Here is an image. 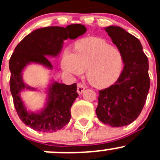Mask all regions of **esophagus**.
I'll return each mask as SVG.
<instances>
[{
  "instance_id": "34e87169",
  "label": "esophagus",
  "mask_w": 160,
  "mask_h": 160,
  "mask_svg": "<svg viewBox=\"0 0 160 160\" xmlns=\"http://www.w3.org/2000/svg\"><path fill=\"white\" fill-rule=\"evenodd\" d=\"M84 90L85 88L83 84H81V83H78V84H77V93H78L79 94H81V93L84 91Z\"/></svg>"
}]
</instances>
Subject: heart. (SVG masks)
<instances>
[{"label": "heart", "instance_id": "b5f03b06", "mask_svg": "<svg viewBox=\"0 0 160 160\" xmlns=\"http://www.w3.org/2000/svg\"><path fill=\"white\" fill-rule=\"evenodd\" d=\"M62 70L80 76L86 70L88 81L96 88L110 86L118 80L124 66L122 52L104 39L85 38L77 42L74 52L66 50L61 62Z\"/></svg>", "mask_w": 160, "mask_h": 160}]
</instances>
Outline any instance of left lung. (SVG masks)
<instances>
[{
  "instance_id": "left-lung-1",
  "label": "left lung",
  "mask_w": 160,
  "mask_h": 160,
  "mask_svg": "<svg viewBox=\"0 0 160 160\" xmlns=\"http://www.w3.org/2000/svg\"><path fill=\"white\" fill-rule=\"evenodd\" d=\"M105 31L122 52L125 66L117 81L99 91L96 114L103 123L122 127L133 122L144 107L150 87L149 60L136 37L118 26Z\"/></svg>"
}]
</instances>
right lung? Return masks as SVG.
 Returning a JSON list of instances; mask_svg holds the SVG:
<instances>
[{"mask_svg": "<svg viewBox=\"0 0 160 160\" xmlns=\"http://www.w3.org/2000/svg\"><path fill=\"white\" fill-rule=\"evenodd\" d=\"M87 28L80 24L70 25L67 28L50 26L33 31L18 44L9 60L11 71L10 90L14 105L19 118L25 125L42 132H54L63 128L71 118L70 108L79 96L77 84L66 85L52 81L48 88L46 106L34 113L27 111L20 97L25 89H36L25 84L22 71L28 64H41L51 70V62L46 56H57L60 53L64 40L75 39L83 35Z\"/></svg>", "mask_w": 160, "mask_h": 160, "instance_id": "1", "label": "right lung"}]
</instances>
